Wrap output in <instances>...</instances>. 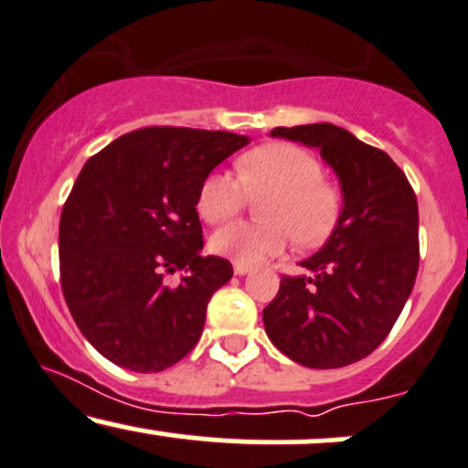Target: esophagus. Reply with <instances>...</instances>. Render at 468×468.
Masks as SVG:
<instances>
[{
    "instance_id": "obj_1",
    "label": "esophagus",
    "mask_w": 468,
    "mask_h": 468,
    "mask_svg": "<svg viewBox=\"0 0 468 468\" xmlns=\"http://www.w3.org/2000/svg\"><path fill=\"white\" fill-rule=\"evenodd\" d=\"M233 270H235V274H246L250 270V266H246V263H235Z\"/></svg>"
}]
</instances>
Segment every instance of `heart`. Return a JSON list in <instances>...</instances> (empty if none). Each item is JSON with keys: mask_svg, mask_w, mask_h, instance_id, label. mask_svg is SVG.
I'll return each instance as SVG.
<instances>
[{"mask_svg": "<svg viewBox=\"0 0 468 468\" xmlns=\"http://www.w3.org/2000/svg\"><path fill=\"white\" fill-rule=\"evenodd\" d=\"M238 176L211 172L200 183L196 209L218 224L244 209L250 196H266L259 222L239 219L211 235V250L238 263L263 261L285 250L290 238L316 244L334 227L340 213V191L323 178V165L307 150L292 144H266L235 161Z\"/></svg>", "mask_w": 468, "mask_h": 468, "instance_id": "b5f03b06", "label": "heart"}]
</instances>
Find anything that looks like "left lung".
<instances>
[{
  "label": "left lung",
  "instance_id": "1",
  "mask_svg": "<svg viewBox=\"0 0 468 468\" xmlns=\"http://www.w3.org/2000/svg\"><path fill=\"white\" fill-rule=\"evenodd\" d=\"M320 150L340 178L345 207L334 233L301 263L307 274L281 279L263 309L272 345L307 368H342L386 340L419 272L416 194L384 150L334 123L274 128Z\"/></svg>",
  "mask_w": 468,
  "mask_h": 468
}]
</instances>
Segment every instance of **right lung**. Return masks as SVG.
I'll list each match as a JSON object with an SVG mask.
<instances>
[{"instance_id":"right-lung-1","label":"right lung","mask_w":468,"mask_h":468,"mask_svg":"<svg viewBox=\"0 0 468 468\" xmlns=\"http://www.w3.org/2000/svg\"><path fill=\"white\" fill-rule=\"evenodd\" d=\"M249 137L180 126L139 128L84 163L60 213V288L95 351L134 373L180 362L207 303L233 277L202 257L200 183ZM185 269L176 289L167 273Z\"/></svg>"}]
</instances>
